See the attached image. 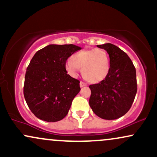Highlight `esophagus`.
Listing matches in <instances>:
<instances>
[{
  "label": "esophagus",
  "mask_w": 157,
  "mask_h": 157,
  "mask_svg": "<svg viewBox=\"0 0 157 157\" xmlns=\"http://www.w3.org/2000/svg\"><path fill=\"white\" fill-rule=\"evenodd\" d=\"M80 86L81 88H82V87H86V86H87V84L85 83V82H82V81H81V82H80Z\"/></svg>",
  "instance_id": "obj_1"
}]
</instances>
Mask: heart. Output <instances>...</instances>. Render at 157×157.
<instances>
[{"label": "heart", "instance_id": "heart-1", "mask_svg": "<svg viewBox=\"0 0 157 157\" xmlns=\"http://www.w3.org/2000/svg\"><path fill=\"white\" fill-rule=\"evenodd\" d=\"M81 68L82 77L88 82L97 83L108 76L110 60L108 53L102 48L82 50L75 54L66 63V68L70 75H77Z\"/></svg>", "mask_w": 157, "mask_h": 157}]
</instances>
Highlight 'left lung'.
Listing matches in <instances>:
<instances>
[{
  "mask_svg": "<svg viewBox=\"0 0 157 157\" xmlns=\"http://www.w3.org/2000/svg\"><path fill=\"white\" fill-rule=\"evenodd\" d=\"M97 46L109 54L110 70L103 80L89 86V105L99 117L116 120L129 111L134 100L137 91L136 69L127 54L115 45Z\"/></svg>",
  "mask_w": 157,
  "mask_h": 157,
  "instance_id": "obj_1",
  "label": "left lung"
}]
</instances>
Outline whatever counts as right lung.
I'll return each instance as SVG.
<instances>
[{"instance_id": "right-lung-1", "label": "right lung", "mask_w": 157, "mask_h": 157, "mask_svg": "<svg viewBox=\"0 0 157 157\" xmlns=\"http://www.w3.org/2000/svg\"><path fill=\"white\" fill-rule=\"evenodd\" d=\"M81 49L73 44H51L37 51L25 75L23 94L35 117L46 122L63 119L80 92V81L67 74L66 63Z\"/></svg>"}]
</instances>
